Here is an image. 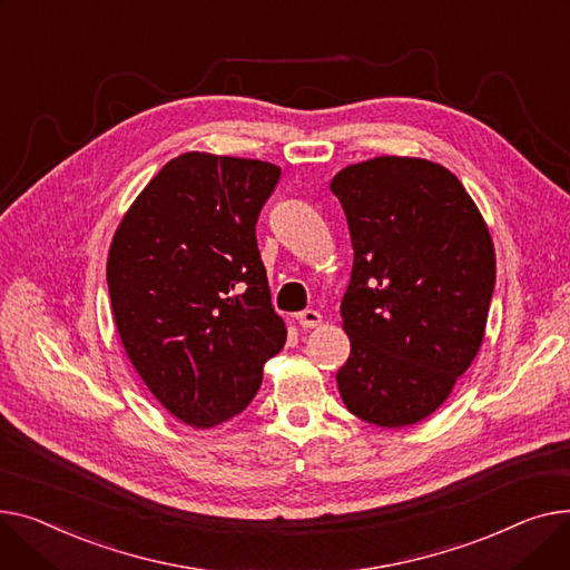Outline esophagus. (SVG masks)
<instances>
[{
  "label": "esophagus",
  "mask_w": 570,
  "mask_h": 570,
  "mask_svg": "<svg viewBox=\"0 0 570 570\" xmlns=\"http://www.w3.org/2000/svg\"><path fill=\"white\" fill-rule=\"evenodd\" d=\"M296 322H298L301 328H313V326H317V324L322 322V315H320L317 311L308 308V311H301V313L296 315Z\"/></svg>",
  "instance_id": "34e87169"
}]
</instances>
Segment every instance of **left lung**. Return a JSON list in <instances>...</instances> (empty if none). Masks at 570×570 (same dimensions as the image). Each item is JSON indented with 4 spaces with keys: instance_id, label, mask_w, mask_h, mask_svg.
<instances>
[{
    "instance_id": "8db88e82",
    "label": "left lung",
    "mask_w": 570,
    "mask_h": 570,
    "mask_svg": "<svg viewBox=\"0 0 570 570\" xmlns=\"http://www.w3.org/2000/svg\"><path fill=\"white\" fill-rule=\"evenodd\" d=\"M354 264L341 304L345 407L405 428L440 410L483 343L494 246L470 193L444 165L377 156L331 181Z\"/></svg>"
}]
</instances>
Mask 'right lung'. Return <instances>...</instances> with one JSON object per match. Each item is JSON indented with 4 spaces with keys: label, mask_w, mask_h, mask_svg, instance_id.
Listing matches in <instances>:
<instances>
[{
    "label": "right lung",
    "mask_w": 570,
    "mask_h": 570,
    "mask_svg": "<svg viewBox=\"0 0 570 570\" xmlns=\"http://www.w3.org/2000/svg\"><path fill=\"white\" fill-rule=\"evenodd\" d=\"M274 163L188 151L121 218L108 287L121 345L158 403L193 428L244 412L287 338L255 225Z\"/></svg>",
    "instance_id": "right-lung-1"
}]
</instances>
